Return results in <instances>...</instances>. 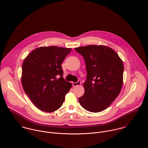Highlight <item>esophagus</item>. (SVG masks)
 Returning <instances> with one entry per match:
<instances>
[{
  "instance_id": "esophagus-1",
  "label": "esophagus",
  "mask_w": 148,
  "mask_h": 148,
  "mask_svg": "<svg viewBox=\"0 0 148 148\" xmlns=\"http://www.w3.org/2000/svg\"><path fill=\"white\" fill-rule=\"evenodd\" d=\"M73 85L74 86H78V85H79L81 84V82L80 81H78L77 82H73L72 83Z\"/></svg>"
}]
</instances>
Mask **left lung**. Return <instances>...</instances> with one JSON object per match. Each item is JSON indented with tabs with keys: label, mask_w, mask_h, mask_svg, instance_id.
<instances>
[{
	"label": "left lung",
	"mask_w": 148,
	"mask_h": 148,
	"mask_svg": "<svg viewBox=\"0 0 148 148\" xmlns=\"http://www.w3.org/2000/svg\"><path fill=\"white\" fill-rule=\"evenodd\" d=\"M85 60L87 77L85 93L79 97L85 110L97 113L108 108L119 95L123 82L124 66L118 54L105 45L75 48Z\"/></svg>",
	"instance_id": "left-lung-1"
}]
</instances>
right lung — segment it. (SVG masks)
I'll use <instances>...</instances> for the list:
<instances>
[{
  "mask_svg": "<svg viewBox=\"0 0 148 148\" xmlns=\"http://www.w3.org/2000/svg\"><path fill=\"white\" fill-rule=\"evenodd\" d=\"M71 48L42 46L33 50L22 66L24 92L42 111L53 112L63 105L72 84L63 77L62 64Z\"/></svg>",
  "mask_w": 148,
  "mask_h": 148,
  "instance_id": "obj_1",
  "label": "right lung"
}]
</instances>
